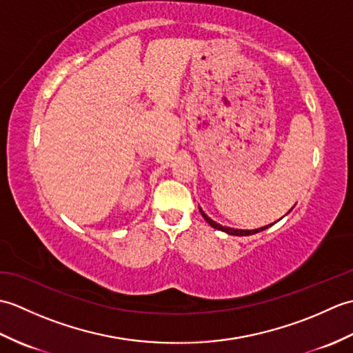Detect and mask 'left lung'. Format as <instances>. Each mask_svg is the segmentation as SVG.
<instances>
[{
    "label": "left lung",
    "instance_id": "obj_1",
    "mask_svg": "<svg viewBox=\"0 0 353 353\" xmlns=\"http://www.w3.org/2000/svg\"><path fill=\"white\" fill-rule=\"evenodd\" d=\"M200 209V214H201V216H203V219L211 224V226L214 228V229H216V230H221V232H226V234H229V235H236V236H247V235H253V234H258V232H261V230H265L267 228H270L272 226V224H270V226H264V228H261V229H252V230H243V229H232V228H226V226H221V224H219L216 221H214V220H211L209 219V216L203 212V209L201 208H199Z\"/></svg>",
    "mask_w": 353,
    "mask_h": 353
}]
</instances>
